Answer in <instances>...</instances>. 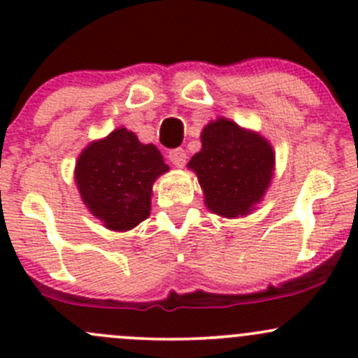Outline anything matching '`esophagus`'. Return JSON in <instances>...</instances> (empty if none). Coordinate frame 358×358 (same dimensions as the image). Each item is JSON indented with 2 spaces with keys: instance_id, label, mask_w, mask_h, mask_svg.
Segmentation results:
<instances>
[{
  "instance_id": "esophagus-1",
  "label": "esophagus",
  "mask_w": 358,
  "mask_h": 358,
  "mask_svg": "<svg viewBox=\"0 0 358 358\" xmlns=\"http://www.w3.org/2000/svg\"><path fill=\"white\" fill-rule=\"evenodd\" d=\"M168 157H169V161H171L173 164L176 166V168H183V166H185V162H187V154H185V150H183V149L171 150V152L168 154Z\"/></svg>"
}]
</instances>
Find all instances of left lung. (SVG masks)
I'll use <instances>...</instances> for the list:
<instances>
[{
	"label": "left lung",
	"instance_id": "1",
	"mask_svg": "<svg viewBox=\"0 0 358 358\" xmlns=\"http://www.w3.org/2000/svg\"><path fill=\"white\" fill-rule=\"evenodd\" d=\"M202 149L189 162L209 211L225 218L246 216L265 196L275 154L258 133L218 117L201 133Z\"/></svg>",
	"mask_w": 358,
	"mask_h": 358
}]
</instances>
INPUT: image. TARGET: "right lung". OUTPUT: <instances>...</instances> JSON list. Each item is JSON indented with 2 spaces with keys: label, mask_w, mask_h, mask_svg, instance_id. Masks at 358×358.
Listing matches in <instances>:
<instances>
[{
  "label": "right lung",
  "mask_w": 358,
  "mask_h": 358,
  "mask_svg": "<svg viewBox=\"0 0 358 358\" xmlns=\"http://www.w3.org/2000/svg\"><path fill=\"white\" fill-rule=\"evenodd\" d=\"M168 169L156 145L117 128L79 154L74 176L92 215L106 229L126 232L150 215L152 185Z\"/></svg>",
  "instance_id": "1"
}]
</instances>
